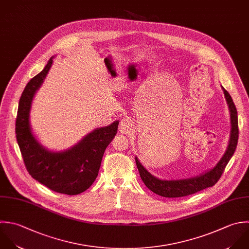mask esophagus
<instances>
[{
  "label": "esophagus",
  "instance_id": "1",
  "mask_svg": "<svg viewBox=\"0 0 249 249\" xmlns=\"http://www.w3.org/2000/svg\"><path fill=\"white\" fill-rule=\"evenodd\" d=\"M118 129L122 134H130L133 130V126L129 119H122L119 123Z\"/></svg>",
  "mask_w": 249,
  "mask_h": 249
}]
</instances>
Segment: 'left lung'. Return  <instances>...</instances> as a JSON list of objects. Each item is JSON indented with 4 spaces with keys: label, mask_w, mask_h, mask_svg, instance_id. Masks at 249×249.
Returning <instances> with one entry per match:
<instances>
[{
    "label": "left lung",
    "mask_w": 249,
    "mask_h": 249,
    "mask_svg": "<svg viewBox=\"0 0 249 249\" xmlns=\"http://www.w3.org/2000/svg\"><path fill=\"white\" fill-rule=\"evenodd\" d=\"M222 89L229 107L231 116L230 140L224 155L212 170L195 178L178 180H163L155 178L141 164L139 159L136 157V164L139 169L141 178L145 184V186L153 193L165 198H180L192 195L206 188L212 187L219 180L220 177L224 172L225 167L227 166L228 162L235 153L239 140V123L237 108L230 94L223 87Z\"/></svg>",
    "instance_id": "8db88e82"
}]
</instances>
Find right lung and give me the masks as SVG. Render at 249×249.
Instances as JSON below:
<instances>
[{"label":"right lung","mask_w":249,"mask_h":249,"mask_svg":"<svg viewBox=\"0 0 249 249\" xmlns=\"http://www.w3.org/2000/svg\"><path fill=\"white\" fill-rule=\"evenodd\" d=\"M49 59L44 69L26 85L19 100L15 134L25 167L30 176L52 191L77 195L95 181L107 146L117 133L119 121L97 128L78 143L64 151H49L32 133L29 116L33 98L42 84L52 65Z\"/></svg>","instance_id":"obj_1"}]
</instances>
